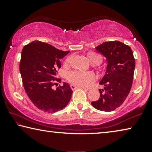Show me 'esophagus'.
Listing matches in <instances>:
<instances>
[{"label":"esophagus","mask_w":152,"mask_h":152,"mask_svg":"<svg viewBox=\"0 0 152 152\" xmlns=\"http://www.w3.org/2000/svg\"><path fill=\"white\" fill-rule=\"evenodd\" d=\"M70 87H71L72 89H73V90L77 89V88H81V89H83L84 90H88L87 89H85V88H84V87H80V86H77L76 85H74V84H71V85H70Z\"/></svg>","instance_id":"obj_1"}]
</instances>
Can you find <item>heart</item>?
I'll return each mask as SVG.
<instances>
[{"label":"heart","mask_w":152,"mask_h":152,"mask_svg":"<svg viewBox=\"0 0 152 152\" xmlns=\"http://www.w3.org/2000/svg\"><path fill=\"white\" fill-rule=\"evenodd\" d=\"M87 58L91 64L94 63H100L102 61V57L98 54L91 53L87 54ZM69 58H67L66 61L68 62ZM67 78L72 83L80 86L82 87H89L92 83L96 80V77L94 74L91 72H83L74 71L69 72L67 75Z\"/></svg>","instance_id":"b5f03b06"}]
</instances>
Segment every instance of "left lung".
Masks as SVG:
<instances>
[{
	"mask_svg": "<svg viewBox=\"0 0 152 152\" xmlns=\"http://www.w3.org/2000/svg\"><path fill=\"white\" fill-rule=\"evenodd\" d=\"M107 62L104 76L99 85L98 100L92 102L95 108L102 111H113L121 106L130 91L135 68V59L130 47L119 41L103 43L95 48Z\"/></svg>",
	"mask_w": 152,
	"mask_h": 152,
	"instance_id": "8db88e82",
	"label": "left lung"
}]
</instances>
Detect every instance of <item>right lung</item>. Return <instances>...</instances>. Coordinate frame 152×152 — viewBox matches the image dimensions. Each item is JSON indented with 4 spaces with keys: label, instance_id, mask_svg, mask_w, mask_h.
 <instances>
[{
    "label": "right lung",
    "instance_id": "1",
    "mask_svg": "<svg viewBox=\"0 0 152 152\" xmlns=\"http://www.w3.org/2000/svg\"><path fill=\"white\" fill-rule=\"evenodd\" d=\"M69 51L56 49L47 43L33 41L22 50L20 72L27 96L36 107L44 112L55 113L68 104L72 90L63 83L56 90L53 89L60 60Z\"/></svg>",
    "mask_w": 152,
    "mask_h": 152
}]
</instances>
